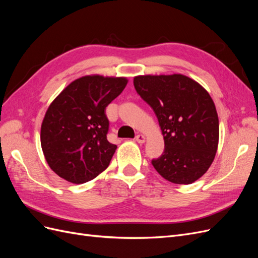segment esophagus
<instances>
[{
    "mask_svg": "<svg viewBox=\"0 0 258 258\" xmlns=\"http://www.w3.org/2000/svg\"><path fill=\"white\" fill-rule=\"evenodd\" d=\"M136 141H137L138 143H140V144H142V143L145 142V137H144L143 135H138V136L136 137Z\"/></svg>",
    "mask_w": 258,
    "mask_h": 258,
    "instance_id": "34e87169",
    "label": "esophagus"
}]
</instances>
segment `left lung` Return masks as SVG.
<instances>
[{"label": "left lung", "instance_id": "8db88e82", "mask_svg": "<svg viewBox=\"0 0 258 258\" xmlns=\"http://www.w3.org/2000/svg\"><path fill=\"white\" fill-rule=\"evenodd\" d=\"M134 85L157 116L165 140V151L152 165L171 183L197 181L213 162L220 137L209 92L182 74L140 75Z\"/></svg>", "mask_w": 258, "mask_h": 258}]
</instances>
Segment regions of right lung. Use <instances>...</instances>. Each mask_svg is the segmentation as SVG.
<instances>
[{"mask_svg": "<svg viewBox=\"0 0 258 258\" xmlns=\"http://www.w3.org/2000/svg\"><path fill=\"white\" fill-rule=\"evenodd\" d=\"M127 83L124 77L83 76L52 101L42 122L41 145L54 173L83 184L108 167L117 146L107 141L105 108Z\"/></svg>", "mask_w": 258, "mask_h": 258, "instance_id": "obj_1", "label": "right lung"}]
</instances>
